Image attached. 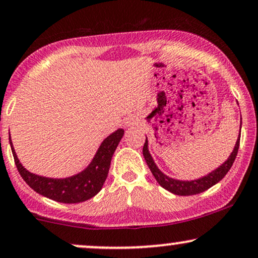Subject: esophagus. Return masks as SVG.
Listing matches in <instances>:
<instances>
[{"mask_svg":"<svg viewBox=\"0 0 258 258\" xmlns=\"http://www.w3.org/2000/svg\"><path fill=\"white\" fill-rule=\"evenodd\" d=\"M125 125H126V126H131V121H128V120H127L126 122H125Z\"/></svg>","mask_w":258,"mask_h":258,"instance_id":"obj_1","label":"esophagus"}]
</instances>
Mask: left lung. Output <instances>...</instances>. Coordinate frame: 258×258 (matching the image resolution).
<instances>
[{
    "instance_id": "obj_1",
    "label": "left lung",
    "mask_w": 258,
    "mask_h": 258,
    "mask_svg": "<svg viewBox=\"0 0 258 258\" xmlns=\"http://www.w3.org/2000/svg\"><path fill=\"white\" fill-rule=\"evenodd\" d=\"M240 128H241V122H240ZM239 142H240V132H239L238 139L237 142H235L233 151H232L231 155H229L228 159L226 160L221 166H219L218 168L214 169L213 172H210L209 174L195 180L173 179L161 172L159 167L156 166V163L154 162L153 156H151L150 153H149L148 138L144 143V147H143V156H144L145 161H147V164L149 166V168H150L151 173H153V175L155 176V179L157 180V182H159L163 188H166L167 191L172 192V194L178 195V196H192V195H197V194H201V192H204L206 190H208V188L212 187V186L218 184L220 180L225 178V175L227 174L228 170L231 169L235 157H237Z\"/></svg>"
}]
</instances>
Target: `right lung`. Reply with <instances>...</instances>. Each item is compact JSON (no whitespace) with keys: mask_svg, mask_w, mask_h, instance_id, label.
Returning <instances> with one entry per match:
<instances>
[{"mask_svg":"<svg viewBox=\"0 0 258 258\" xmlns=\"http://www.w3.org/2000/svg\"><path fill=\"white\" fill-rule=\"evenodd\" d=\"M123 132L125 131L122 128H119L108 136L101 143L94 159L85 169L78 174L63 179L46 178V176L37 175L29 172L18 159L11 135H9V144L13 153L15 166L19 170L21 178L32 190L60 203H80L96 196L101 191L109 172L111 157L122 138Z\"/></svg>","mask_w":258,"mask_h":258,"instance_id":"1","label":"right lung"}]
</instances>
